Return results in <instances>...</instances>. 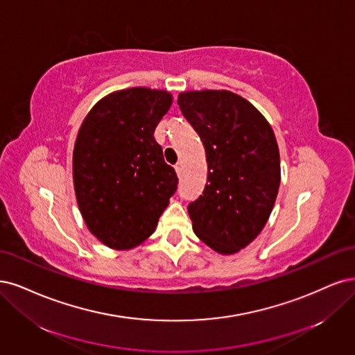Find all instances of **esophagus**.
Listing matches in <instances>:
<instances>
[{
  "instance_id": "34e87169",
  "label": "esophagus",
  "mask_w": 355,
  "mask_h": 355,
  "mask_svg": "<svg viewBox=\"0 0 355 355\" xmlns=\"http://www.w3.org/2000/svg\"><path fill=\"white\" fill-rule=\"evenodd\" d=\"M175 173H177L178 177L181 175V164H177V165H175Z\"/></svg>"
}]
</instances>
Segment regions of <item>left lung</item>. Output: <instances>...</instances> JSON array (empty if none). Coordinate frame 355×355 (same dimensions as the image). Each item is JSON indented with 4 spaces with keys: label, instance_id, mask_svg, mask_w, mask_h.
Instances as JSON below:
<instances>
[{
    "label": "left lung",
    "instance_id": "obj_1",
    "mask_svg": "<svg viewBox=\"0 0 355 355\" xmlns=\"http://www.w3.org/2000/svg\"><path fill=\"white\" fill-rule=\"evenodd\" d=\"M178 106L199 134L208 162L203 194L187 208L193 232L215 252L236 254L261 233L276 202V135L252 103L232 91H184Z\"/></svg>",
    "mask_w": 355,
    "mask_h": 355
}]
</instances>
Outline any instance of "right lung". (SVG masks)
Returning <instances> with one entry per match:
<instances>
[{
	"instance_id": "obj_1",
	"label": "right lung",
	"mask_w": 355,
	"mask_h": 355,
	"mask_svg": "<svg viewBox=\"0 0 355 355\" xmlns=\"http://www.w3.org/2000/svg\"><path fill=\"white\" fill-rule=\"evenodd\" d=\"M173 105L165 89L134 87L97 101L78 131L73 187L83 218L103 245L127 250L156 230L177 190L153 132Z\"/></svg>"
}]
</instances>
